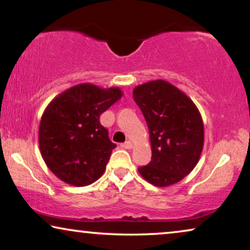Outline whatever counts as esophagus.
<instances>
[{
    "label": "esophagus",
    "instance_id": "esophagus-1",
    "mask_svg": "<svg viewBox=\"0 0 250 250\" xmlns=\"http://www.w3.org/2000/svg\"><path fill=\"white\" fill-rule=\"evenodd\" d=\"M122 146H123V148H124V149H131L132 146H133V143H132L131 141H126V142L123 143Z\"/></svg>",
    "mask_w": 250,
    "mask_h": 250
}]
</instances>
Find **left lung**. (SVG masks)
Returning a JSON list of instances; mask_svg holds the SVG:
<instances>
[{
  "label": "left lung",
  "mask_w": 250,
  "mask_h": 250,
  "mask_svg": "<svg viewBox=\"0 0 250 250\" xmlns=\"http://www.w3.org/2000/svg\"><path fill=\"white\" fill-rule=\"evenodd\" d=\"M133 99L141 109L151 142V162L139 167L143 179L156 187L180 182L199 162L204 123L192 100L163 80L136 86Z\"/></svg>",
  "instance_id": "1"
}]
</instances>
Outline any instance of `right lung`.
Returning <instances> with one entry per match:
<instances>
[{
    "label": "right lung",
    "instance_id": "add662e5",
    "mask_svg": "<svg viewBox=\"0 0 250 250\" xmlns=\"http://www.w3.org/2000/svg\"><path fill=\"white\" fill-rule=\"evenodd\" d=\"M122 95L118 87L84 83L68 88L47 105L40 123V150L61 181L85 187L104 174L116 145L109 140L100 116Z\"/></svg>",
    "mask_w": 250,
    "mask_h": 250
}]
</instances>
